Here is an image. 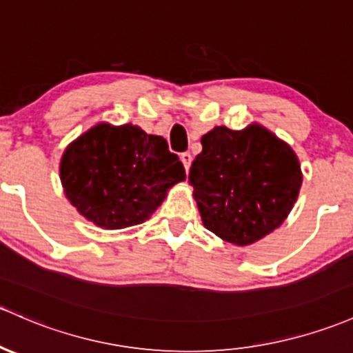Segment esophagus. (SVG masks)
Listing matches in <instances>:
<instances>
[{
	"mask_svg": "<svg viewBox=\"0 0 353 353\" xmlns=\"http://www.w3.org/2000/svg\"><path fill=\"white\" fill-rule=\"evenodd\" d=\"M180 160H181V163H183L185 170L188 172V168H190V165H192V154L188 153V151H185V153L180 154Z\"/></svg>",
	"mask_w": 353,
	"mask_h": 353,
	"instance_id": "esophagus-1",
	"label": "esophagus"
}]
</instances>
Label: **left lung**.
Instances as JSON below:
<instances>
[{
    "label": "left lung",
    "mask_w": 353,
    "mask_h": 353,
    "mask_svg": "<svg viewBox=\"0 0 353 353\" xmlns=\"http://www.w3.org/2000/svg\"><path fill=\"white\" fill-rule=\"evenodd\" d=\"M188 181L205 229L230 244L249 245L284 222L303 175L290 145L251 124L241 131L215 126L203 134Z\"/></svg>",
    "instance_id": "8db88e82"
}]
</instances>
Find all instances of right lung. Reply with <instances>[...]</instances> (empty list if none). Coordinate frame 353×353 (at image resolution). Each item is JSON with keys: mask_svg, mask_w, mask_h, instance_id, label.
Listing matches in <instances>:
<instances>
[{"mask_svg": "<svg viewBox=\"0 0 353 353\" xmlns=\"http://www.w3.org/2000/svg\"><path fill=\"white\" fill-rule=\"evenodd\" d=\"M185 178L166 139L132 124H96L60 160L67 199L87 221L108 230L148 221L166 192Z\"/></svg>", "mask_w": 353, "mask_h": 353, "instance_id": "right-lung-1", "label": "right lung"}]
</instances>
